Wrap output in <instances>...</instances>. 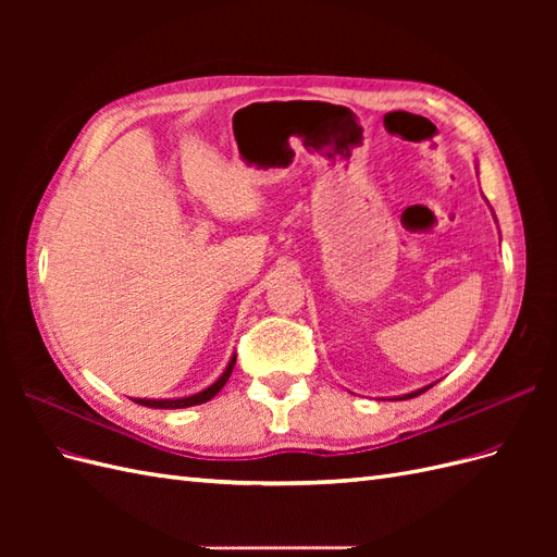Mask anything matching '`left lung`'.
<instances>
[{"label": "left lung", "instance_id": "obj_1", "mask_svg": "<svg viewBox=\"0 0 557 557\" xmlns=\"http://www.w3.org/2000/svg\"><path fill=\"white\" fill-rule=\"evenodd\" d=\"M428 387H432V385H425V387H420V391H413V393H409V395H404V399H411V397H418L420 393H425Z\"/></svg>", "mask_w": 557, "mask_h": 557}]
</instances>
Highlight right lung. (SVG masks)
I'll use <instances>...</instances> for the list:
<instances>
[{
    "instance_id": "add662e5",
    "label": "right lung",
    "mask_w": 557,
    "mask_h": 557,
    "mask_svg": "<svg viewBox=\"0 0 557 557\" xmlns=\"http://www.w3.org/2000/svg\"><path fill=\"white\" fill-rule=\"evenodd\" d=\"M234 362H237V356H232L230 364L225 367L223 376L218 379L215 383H211L209 387H205L201 393H195L190 397H181V399H134L137 404H141V407H150V409H185V407H195V404H205L209 401L211 397H215L218 393H221V387L227 383L232 369H234Z\"/></svg>"
}]
</instances>
